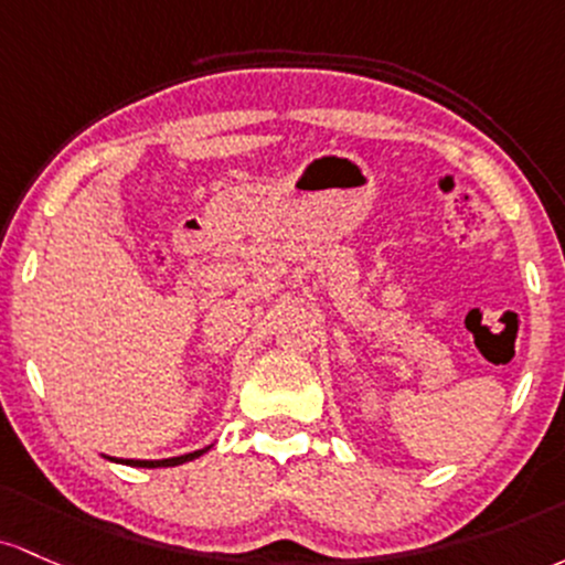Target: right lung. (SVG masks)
<instances>
[{
  "instance_id": "add662e5",
  "label": "right lung",
  "mask_w": 565,
  "mask_h": 565,
  "mask_svg": "<svg viewBox=\"0 0 565 565\" xmlns=\"http://www.w3.org/2000/svg\"><path fill=\"white\" fill-rule=\"evenodd\" d=\"M207 451H211V446L200 448V451H192V454H183V456H170V459H114V456H106V459L117 461V465L143 467V470H157V467H179V465H186V461L200 459V456L207 454Z\"/></svg>"
}]
</instances>
